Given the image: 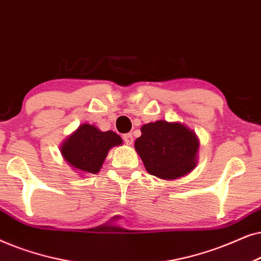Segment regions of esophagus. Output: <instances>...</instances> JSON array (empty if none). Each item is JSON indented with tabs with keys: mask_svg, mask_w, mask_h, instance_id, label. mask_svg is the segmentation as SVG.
Here are the masks:
<instances>
[{
	"mask_svg": "<svg viewBox=\"0 0 261 261\" xmlns=\"http://www.w3.org/2000/svg\"><path fill=\"white\" fill-rule=\"evenodd\" d=\"M123 140L127 145H131L134 143V136L133 134H125L123 136Z\"/></svg>",
	"mask_w": 261,
	"mask_h": 261,
	"instance_id": "esophagus-1",
	"label": "esophagus"
}]
</instances>
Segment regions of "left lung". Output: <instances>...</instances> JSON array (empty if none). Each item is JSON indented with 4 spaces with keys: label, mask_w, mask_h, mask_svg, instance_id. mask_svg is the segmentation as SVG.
<instances>
[{
    "label": "left lung",
    "mask_w": 261,
    "mask_h": 261,
    "mask_svg": "<svg viewBox=\"0 0 261 261\" xmlns=\"http://www.w3.org/2000/svg\"><path fill=\"white\" fill-rule=\"evenodd\" d=\"M141 133L135 149L149 174L174 180L189 174L197 166L199 141L186 125L158 120L144 124Z\"/></svg>",
    "instance_id": "1"
}]
</instances>
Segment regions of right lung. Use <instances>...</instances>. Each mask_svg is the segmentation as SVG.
Wrapping results in <instances>:
<instances>
[{"label": "right lung", "instance_id": "obj_1", "mask_svg": "<svg viewBox=\"0 0 261 261\" xmlns=\"http://www.w3.org/2000/svg\"><path fill=\"white\" fill-rule=\"evenodd\" d=\"M123 143L113 131H100L90 124H82L61 145V152L79 173L96 174L111 148Z\"/></svg>", "mask_w": 261, "mask_h": 261}]
</instances>
